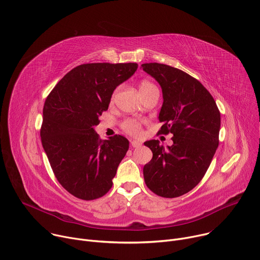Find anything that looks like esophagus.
<instances>
[{"instance_id": "34e87169", "label": "esophagus", "mask_w": 260, "mask_h": 260, "mask_svg": "<svg viewBox=\"0 0 260 260\" xmlns=\"http://www.w3.org/2000/svg\"><path fill=\"white\" fill-rule=\"evenodd\" d=\"M131 146H132L133 148H139V147L141 146V142H139V141H137V140H132V141H131Z\"/></svg>"}]
</instances>
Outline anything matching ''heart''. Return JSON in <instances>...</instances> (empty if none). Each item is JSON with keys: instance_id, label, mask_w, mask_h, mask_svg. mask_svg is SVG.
Returning <instances> with one entry per match:
<instances>
[{"instance_id": "b5f03b06", "label": "heart", "mask_w": 260, "mask_h": 260, "mask_svg": "<svg viewBox=\"0 0 260 260\" xmlns=\"http://www.w3.org/2000/svg\"><path fill=\"white\" fill-rule=\"evenodd\" d=\"M118 91H115L114 94L112 95V100L115 97V94H117ZM139 92L142 96V98H146L149 95L158 92L157 86L155 85V83H153L152 81L148 80V79H143L139 82ZM122 129L129 135L131 136H139L141 134L142 131V126H141V121L135 118H127L125 119L122 124H121Z\"/></svg>"}]
</instances>
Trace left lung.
<instances>
[{
	"mask_svg": "<svg viewBox=\"0 0 260 260\" xmlns=\"http://www.w3.org/2000/svg\"><path fill=\"white\" fill-rule=\"evenodd\" d=\"M161 85L163 104L159 134L171 133L172 146L145 142L153 152L143 167L148 188L158 196L175 198L191 191L205 177L219 145L220 111L210 92L188 73L159 63L141 65Z\"/></svg>",
	"mask_w": 260,
	"mask_h": 260,
	"instance_id": "1",
	"label": "left lung"
}]
</instances>
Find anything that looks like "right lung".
Instances as JSON below:
<instances>
[{"mask_svg":"<svg viewBox=\"0 0 260 260\" xmlns=\"http://www.w3.org/2000/svg\"><path fill=\"white\" fill-rule=\"evenodd\" d=\"M136 63L82 64L69 71L47 96L40 136L62 187L82 200H94L112 187L129 141L122 135L102 140L94 126L107 110L115 88L137 70Z\"/></svg>","mask_w":260,"mask_h":260,"instance_id":"right-lung-1","label":"right lung"}]
</instances>
